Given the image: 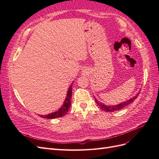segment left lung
I'll list each match as a JSON object with an SVG mask.
<instances>
[{
	"label": "left lung",
	"instance_id": "obj_1",
	"mask_svg": "<svg viewBox=\"0 0 159 159\" xmlns=\"http://www.w3.org/2000/svg\"><path fill=\"white\" fill-rule=\"evenodd\" d=\"M139 93H140L139 92L135 96H134V97H133L131 99H129L128 101H126V102H124L119 103V104H118L117 105H110V106H109V105H105V104H103L102 103H101L100 102H99V101L95 98V96H94V99H95V101L96 103H97L99 105L101 109H103V111H105L113 112V111H119L120 109H121L124 108L125 107H126L127 105H128L131 103H132L134 99H137V98L138 97V95H139Z\"/></svg>",
	"mask_w": 159,
	"mask_h": 159
}]
</instances>
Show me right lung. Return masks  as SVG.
I'll return each mask as SVG.
<instances>
[{"mask_svg": "<svg viewBox=\"0 0 159 159\" xmlns=\"http://www.w3.org/2000/svg\"><path fill=\"white\" fill-rule=\"evenodd\" d=\"M74 83V82H73ZM71 93H72V84L70 85L68 89V93H67V96L65 99L64 104L56 112L52 113L46 115H39L41 117L44 119H54L58 118L64 116L68 112L69 109L71 106Z\"/></svg>", "mask_w": 159, "mask_h": 159, "instance_id": "1", "label": "right lung"}]
</instances>
